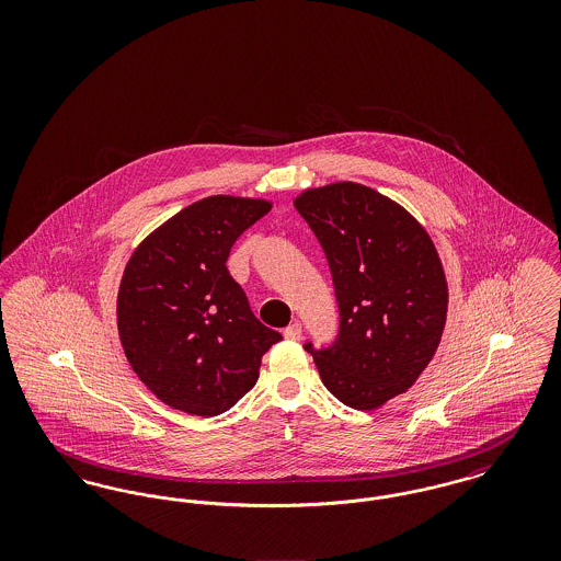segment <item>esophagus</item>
Instances as JSON below:
<instances>
[{
    "label": "esophagus",
    "mask_w": 561,
    "mask_h": 561,
    "mask_svg": "<svg viewBox=\"0 0 561 561\" xmlns=\"http://www.w3.org/2000/svg\"><path fill=\"white\" fill-rule=\"evenodd\" d=\"M284 336H286L288 341H300V336H302V325H300L298 321H294V323H290V325L284 330Z\"/></svg>",
    "instance_id": "esophagus-1"
}]
</instances>
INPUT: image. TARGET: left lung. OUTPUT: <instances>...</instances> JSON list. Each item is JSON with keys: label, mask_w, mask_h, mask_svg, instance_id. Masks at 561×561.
Returning <instances> with one entry per match:
<instances>
[{"label": "left lung", "mask_w": 561, "mask_h": 561, "mask_svg": "<svg viewBox=\"0 0 561 561\" xmlns=\"http://www.w3.org/2000/svg\"><path fill=\"white\" fill-rule=\"evenodd\" d=\"M294 208L325 252L341 311L334 345L313 355L325 389L355 410L405 393L439 347L448 284L425 227L359 183L307 188Z\"/></svg>", "instance_id": "1"}]
</instances>
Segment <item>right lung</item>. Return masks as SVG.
Segmentation results:
<instances>
[{
	"instance_id": "add662e5",
	"label": "right lung",
	"mask_w": 561,
	"mask_h": 561,
	"mask_svg": "<svg viewBox=\"0 0 561 561\" xmlns=\"http://www.w3.org/2000/svg\"><path fill=\"white\" fill-rule=\"evenodd\" d=\"M271 210L267 199L213 195L168 218L136 248L117 293V330L136 376L158 400L216 416L256 385L282 334L254 318L227 259Z\"/></svg>"
}]
</instances>
